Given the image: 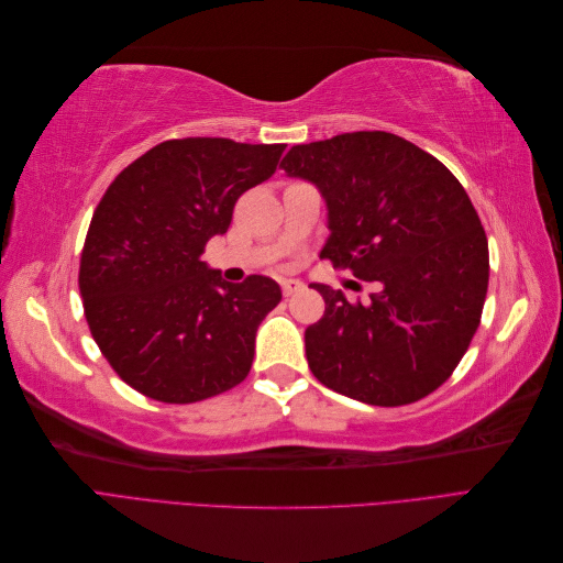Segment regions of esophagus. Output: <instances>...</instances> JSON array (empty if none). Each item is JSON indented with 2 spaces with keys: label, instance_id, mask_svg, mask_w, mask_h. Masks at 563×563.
Wrapping results in <instances>:
<instances>
[{
  "label": "esophagus",
  "instance_id": "1",
  "mask_svg": "<svg viewBox=\"0 0 563 563\" xmlns=\"http://www.w3.org/2000/svg\"><path fill=\"white\" fill-rule=\"evenodd\" d=\"M300 288H302V282H298V279H284V282H282V291H284L286 298L298 294Z\"/></svg>",
  "mask_w": 563,
  "mask_h": 563
}]
</instances>
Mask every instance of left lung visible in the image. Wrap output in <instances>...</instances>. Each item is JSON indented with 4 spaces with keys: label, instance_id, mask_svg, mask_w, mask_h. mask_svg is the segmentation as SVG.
<instances>
[{
    "label": "left lung",
    "instance_id": "obj_1",
    "mask_svg": "<svg viewBox=\"0 0 563 563\" xmlns=\"http://www.w3.org/2000/svg\"><path fill=\"white\" fill-rule=\"evenodd\" d=\"M279 166L327 201L319 258L378 284L366 305L312 284L327 302L305 331L314 378L373 406L428 397L467 352L488 288V242L465 187L387 131L294 145Z\"/></svg>",
    "mask_w": 563,
    "mask_h": 563
}]
</instances>
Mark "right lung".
I'll return each mask as SVG.
<instances>
[{"label":"right lung","mask_w":563,"mask_h":563,"mask_svg":"<svg viewBox=\"0 0 563 563\" xmlns=\"http://www.w3.org/2000/svg\"><path fill=\"white\" fill-rule=\"evenodd\" d=\"M286 145L164 141L119 174L93 211L79 263L91 335L141 395L192 404L240 385L255 331L282 300L275 279L232 284L201 261L232 209L277 172Z\"/></svg>","instance_id":"right-lung-1"}]
</instances>
